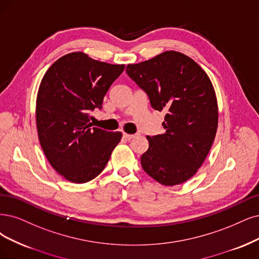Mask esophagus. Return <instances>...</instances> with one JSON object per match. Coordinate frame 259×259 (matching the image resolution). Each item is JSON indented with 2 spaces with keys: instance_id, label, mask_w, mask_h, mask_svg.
I'll return each mask as SVG.
<instances>
[{
  "instance_id": "34e87169",
  "label": "esophagus",
  "mask_w": 259,
  "mask_h": 259,
  "mask_svg": "<svg viewBox=\"0 0 259 259\" xmlns=\"http://www.w3.org/2000/svg\"><path fill=\"white\" fill-rule=\"evenodd\" d=\"M122 137L126 139V140H131V139L135 138V136H133V135H128V133H123Z\"/></svg>"
}]
</instances>
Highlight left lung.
Instances as JSON below:
<instances>
[{
  "instance_id": "8db88e82",
  "label": "left lung",
  "mask_w": 259,
  "mask_h": 259,
  "mask_svg": "<svg viewBox=\"0 0 259 259\" xmlns=\"http://www.w3.org/2000/svg\"><path fill=\"white\" fill-rule=\"evenodd\" d=\"M152 109L165 110V133L148 137L143 169L164 186L183 184L203 164L218 128V103L207 73L189 56L166 51L126 68Z\"/></svg>"
}]
</instances>
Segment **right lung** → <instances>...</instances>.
<instances>
[{
  "label": "right lung",
  "instance_id": "obj_1",
  "mask_svg": "<svg viewBox=\"0 0 259 259\" xmlns=\"http://www.w3.org/2000/svg\"><path fill=\"white\" fill-rule=\"evenodd\" d=\"M123 69L124 65L73 52L44 75L36 100L38 138L50 164L71 183L97 177L121 139L120 132L92 128L90 114L101 110L103 97Z\"/></svg>",
  "mask_w": 259,
  "mask_h": 259
}]
</instances>
